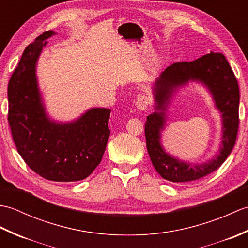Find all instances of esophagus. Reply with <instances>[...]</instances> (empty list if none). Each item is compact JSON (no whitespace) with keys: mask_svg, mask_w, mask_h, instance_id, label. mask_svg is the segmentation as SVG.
I'll return each instance as SVG.
<instances>
[{"mask_svg":"<svg viewBox=\"0 0 248 248\" xmlns=\"http://www.w3.org/2000/svg\"><path fill=\"white\" fill-rule=\"evenodd\" d=\"M136 108L139 110H145L149 104V99L146 96H139L136 99Z\"/></svg>","mask_w":248,"mask_h":248,"instance_id":"34e87169","label":"esophagus"}]
</instances>
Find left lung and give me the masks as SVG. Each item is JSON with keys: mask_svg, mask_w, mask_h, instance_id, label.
I'll return each mask as SVG.
<instances>
[{"mask_svg": "<svg viewBox=\"0 0 248 248\" xmlns=\"http://www.w3.org/2000/svg\"><path fill=\"white\" fill-rule=\"evenodd\" d=\"M189 80L202 82L209 89L223 120V140L220 152L210 161L194 166L168 155L160 144L166 107L177 88ZM154 96L155 112L147 116L145 136L147 150L155 170L162 178L171 182L198 180L217 170L232 150L239 128V85L224 54L211 52L193 62H175L167 67L156 78Z\"/></svg>", "mask_w": 248, "mask_h": 248, "instance_id": "8db88e82", "label": "left lung"}]
</instances>
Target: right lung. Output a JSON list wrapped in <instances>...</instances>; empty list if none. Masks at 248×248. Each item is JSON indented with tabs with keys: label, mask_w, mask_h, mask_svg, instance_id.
<instances>
[{
	"label": "right lung",
	"mask_w": 248,
	"mask_h": 248,
	"mask_svg": "<svg viewBox=\"0 0 248 248\" xmlns=\"http://www.w3.org/2000/svg\"><path fill=\"white\" fill-rule=\"evenodd\" d=\"M48 31L26 46L8 83V123L21 157L39 176L57 182L87 178L102 160L110 131V109L93 108L71 123H55L46 113L36 65Z\"/></svg>",
	"instance_id": "add662e5"
}]
</instances>
